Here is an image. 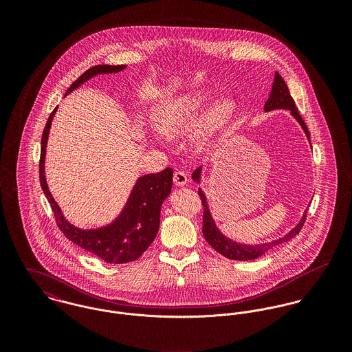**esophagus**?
<instances>
[{
	"instance_id": "1",
	"label": "esophagus",
	"mask_w": 352,
	"mask_h": 352,
	"mask_svg": "<svg viewBox=\"0 0 352 352\" xmlns=\"http://www.w3.org/2000/svg\"><path fill=\"white\" fill-rule=\"evenodd\" d=\"M187 182H188L187 173H184V172H182V170L175 172V175H173V183H175V186H177V187H184V186L187 184Z\"/></svg>"
}]
</instances>
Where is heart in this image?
<instances>
[{"mask_svg": "<svg viewBox=\"0 0 352 352\" xmlns=\"http://www.w3.org/2000/svg\"><path fill=\"white\" fill-rule=\"evenodd\" d=\"M211 95L197 92L162 101L155 107V129L166 137H177L192 127L191 142L197 148H204L221 135L233 122L237 113L236 101L228 98L211 102Z\"/></svg>", "mask_w": 352, "mask_h": 352, "instance_id": "b5f03b06", "label": "heart"}]
</instances>
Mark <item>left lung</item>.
<instances>
[{"instance_id": "obj_1", "label": "left lung", "mask_w": 352, "mask_h": 352, "mask_svg": "<svg viewBox=\"0 0 352 352\" xmlns=\"http://www.w3.org/2000/svg\"><path fill=\"white\" fill-rule=\"evenodd\" d=\"M274 109H289L292 116L300 123L309 144H310V135H309V130L303 122V119L296 107V102L293 100L292 95H290V91L285 82V80L282 78V76L276 72L275 73V77H274V84H272V89H271V94H270V98L268 100L265 101L264 104V111L265 112H270V111H274ZM201 176H203V165H201L199 168L195 169V172L192 173V180L198 184L201 183ZM199 197H201V203H203V207H204V212H203V236L206 239V241L218 252L219 254L230 258V260H240V261H250V260H254V258H258L261 256H264L268 251H271L272 248L280 245V244H285V243H289L290 240H293L302 229L303 223H305V219H306V211L303 212V215L300 219V222L289 232L286 233L285 236L276 239V240H272V241H268V243H260V244H245V243H239L228 236H225L222 233V230L218 228L215 219L212 218V214H211V210H210V204L207 201V197L203 191V188L199 187Z\"/></svg>"}]
</instances>
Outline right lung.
I'll return each mask as SVG.
<instances>
[{
	"label": "right lung",
	"instance_id": "obj_1",
	"mask_svg": "<svg viewBox=\"0 0 352 352\" xmlns=\"http://www.w3.org/2000/svg\"><path fill=\"white\" fill-rule=\"evenodd\" d=\"M126 69V65H96L82 73L67 89L66 95L80 88L82 84L99 74L119 73ZM58 107L51 112L42 135L41 149V186L51 204L56 225L62 233L76 245L91 252L105 263L123 264L137 260L151 247L160 229L161 206L169 197L173 182V170L164 169L155 175H145L137 179L130 195L120 212L108 223L99 228H78L69 222L62 208L51 195L46 180V149L50 134L51 123Z\"/></svg>",
	"mask_w": 352,
	"mask_h": 352
}]
</instances>
